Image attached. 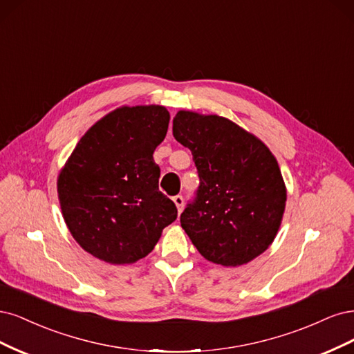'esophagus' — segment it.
Instances as JSON below:
<instances>
[{"mask_svg":"<svg viewBox=\"0 0 354 354\" xmlns=\"http://www.w3.org/2000/svg\"><path fill=\"white\" fill-rule=\"evenodd\" d=\"M174 203H175V206L178 207L179 213L184 210V197H182V196H175L174 197Z\"/></svg>","mask_w":354,"mask_h":354,"instance_id":"34e87169","label":"esophagus"}]
</instances>
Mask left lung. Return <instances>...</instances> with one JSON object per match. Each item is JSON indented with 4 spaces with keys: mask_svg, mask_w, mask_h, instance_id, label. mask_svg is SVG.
Returning a JSON list of instances; mask_svg holds the SVG:
<instances>
[{
    "mask_svg": "<svg viewBox=\"0 0 354 354\" xmlns=\"http://www.w3.org/2000/svg\"><path fill=\"white\" fill-rule=\"evenodd\" d=\"M174 136L197 166V197L180 226L200 254L222 266L252 261L275 239L287 188L275 156L257 136L218 115L179 110Z\"/></svg>",
    "mask_w": 354,
    "mask_h": 354,
    "instance_id": "obj_1",
    "label": "left lung"
}]
</instances>
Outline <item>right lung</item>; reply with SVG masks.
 Masks as SVG:
<instances>
[{
	"label": "right lung",
	"instance_id": "1",
	"mask_svg": "<svg viewBox=\"0 0 354 354\" xmlns=\"http://www.w3.org/2000/svg\"><path fill=\"white\" fill-rule=\"evenodd\" d=\"M163 106H122L91 127L57 179L72 236L110 265H129L153 252L178 209L158 191L153 153L167 132Z\"/></svg>",
	"mask_w": 354,
	"mask_h": 354
}]
</instances>
